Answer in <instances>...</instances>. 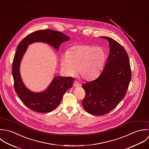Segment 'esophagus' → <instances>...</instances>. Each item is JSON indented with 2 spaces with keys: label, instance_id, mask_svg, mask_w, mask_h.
Masks as SVG:
<instances>
[{
  "label": "esophagus",
  "instance_id": "1",
  "mask_svg": "<svg viewBox=\"0 0 149 149\" xmlns=\"http://www.w3.org/2000/svg\"><path fill=\"white\" fill-rule=\"evenodd\" d=\"M73 86H74V87H78V86H79V84L77 81H75L74 83L73 84Z\"/></svg>",
  "mask_w": 149,
  "mask_h": 149
}]
</instances>
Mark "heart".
<instances>
[{
	"label": "heart",
	"instance_id": "b5f03b06",
	"mask_svg": "<svg viewBox=\"0 0 149 149\" xmlns=\"http://www.w3.org/2000/svg\"><path fill=\"white\" fill-rule=\"evenodd\" d=\"M105 60L104 49L98 47L84 44L71 48L61 61L63 70L69 75L76 74L85 80H92L101 72Z\"/></svg>",
	"mask_w": 149,
	"mask_h": 149
}]
</instances>
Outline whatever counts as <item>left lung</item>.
Segmentation results:
<instances>
[{"instance_id":"1","label":"left lung","mask_w":149,"mask_h":149,"mask_svg":"<svg viewBox=\"0 0 149 149\" xmlns=\"http://www.w3.org/2000/svg\"><path fill=\"white\" fill-rule=\"evenodd\" d=\"M109 42V54L104 68L95 80L86 82L82 101L85 110L94 115H104L113 109L124 97L131 79L130 59L124 47L105 36Z\"/></svg>"}]
</instances>
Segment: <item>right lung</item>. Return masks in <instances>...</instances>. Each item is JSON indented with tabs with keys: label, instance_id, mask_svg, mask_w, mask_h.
I'll list each match as a JSON object with an SVG mask.
<instances>
[{
	"label": "right lung",
	"instance_id": "1",
	"mask_svg": "<svg viewBox=\"0 0 149 149\" xmlns=\"http://www.w3.org/2000/svg\"><path fill=\"white\" fill-rule=\"evenodd\" d=\"M69 38L63 33L56 30H38L26 36L17 46L12 66L14 87L22 102L30 109L40 113H47L54 110L59 105L65 92L72 88L74 79L71 77H57L44 92L36 93L30 91L24 85L19 73L21 60L28 45L34 42H43L58 50L60 45L69 40Z\"/></svg>",
	"mask_w": 149,
	"mask_h": 149
}]
</instances>
